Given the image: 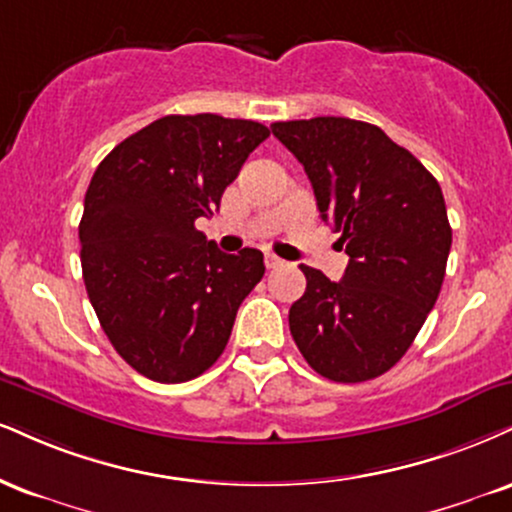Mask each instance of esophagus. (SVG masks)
Returning a JSON list of instances; mask_svg holds the SVG:
<instances>
[{"mask_svg":"<svg viewBox=\"0 0 512 512\" xmlns=\"http://www.w3.org/2000/svg\"><path fill=\"white\" fill-rule=\"evenodd\" d=\"M264 264H267V269H279V267H283V260H279L276 255H267L264 257Z\"/></svg>","mask_w":512,"mask_h":512,"instance_id":"esophagus-1","label":"esophagus"}]
</instances>
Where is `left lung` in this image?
Wrapping results in <instances>:
<instances>
[{
  "instance_id": "1",
  "label": "left lung",
  "mask_w": 512,
  "mask_h": 512,
  "mask_svg": "<svg viewBox=\"0 0 512 512\" xmlns=\"http://www.w3.org/2000/svg\"><path fill=\"white\" fill-rule=\"evenodd\" d=\"M272 133L305 166L319 217L350 257L341 281L300 267L307 288L288 312L295 346L331 381L379 377L439 298L453 240L439 181L372 123L317 116L272 123Z\"/></svg>"
}]
</instances>
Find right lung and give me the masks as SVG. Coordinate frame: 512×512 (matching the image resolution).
Here are the masks:
<instances>
[{
  "label": "right lung",
  "mask_w": 512,
  "mask_h": 512,
  "mask_svg": "<svg viewBox=\"0 0 512 512\" xmlns=\"http://www.w3.org/2000/svg\"><path fill=\"white\" fill-rule=\"evenodd\" d=\"M269 128L171 114L128 135L85 193L80 264L104 334L159 384L200 377L224 353L240 303L264 276L260 250L226 255L195 229Z\"/></svg>",
  "instance_id": "1"
}]
</instances>
